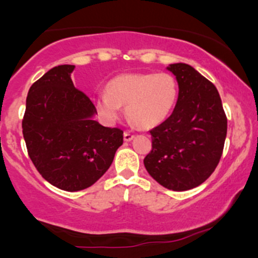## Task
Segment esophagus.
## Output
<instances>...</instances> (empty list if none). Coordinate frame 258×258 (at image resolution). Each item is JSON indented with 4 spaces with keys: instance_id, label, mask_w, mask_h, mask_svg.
<instances>
[{
    "instance_id": "1",
    "label": "esophagus",
    "mask_w": 258,
    "mask_h": 258,
    "mask_svg": "<svg viewBox=\"0 0 258 258\" xmlns=\"http://www.w3.org/2000/svg\"><path fill=\"white\" fill-rule=\"evenodd\" d=\"M134 137H135V135L131 134V132H128V131H126V132H124V134H123L124 141H127V142L131 141V140L134 139Z\"/></svg>"
}]
</instances>
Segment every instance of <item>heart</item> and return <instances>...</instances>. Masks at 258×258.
Returning <instances> with one entry per match:
<instances>
[{
	"mask_svg": "<svg viewBox=\"0 0 258 258\" xmlns=\"http://www.w3.org/2000/svg\"><path fill=\"white\" fill-rule=\"evenodd\" d=\"M178 81L170 72H132L113 77L106 85V93L95 100L98 117L106 123L118 118L119 107L140 128L162 123L178 100Z\"/></svg>",
	"mask_w": 258,
	"mask_h": 258,
	"instance_id": "b5f03b06",
	"label": "heart"
}]
</instances>
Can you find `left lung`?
<instances>
[{"label":"left lung","instance_id":"left-lung-1","mask_svg":"<svg viewBox=\"0 0 258 258\" xmlns=\"http://www.w3.org/2000/svg\"><path fill=\"white\" fill-rule=\"evenodd\" d=\"M168 70L178 81V100L171 116L150 131L152 150L144 163L163 187L187 191L204 183L217 167L227 117L211 81L186 63L170 64Z\"/></svg>","mask_w":258,"mask_h":258}]
</instances>
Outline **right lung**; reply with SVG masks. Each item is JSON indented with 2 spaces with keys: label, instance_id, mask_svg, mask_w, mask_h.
<instances>
[{
  "label": "right lung",
  "instance_id": "right-lung-1",
  "mask_svg": "<svg viewBox=\"0 0 258 258\" xmlns=\"http://www.w3.org/2000/svg\"><path fill=\"white\" fill-rule=\"evenodd\" d=\"M75 66L46 72L28 91L22 134L28 156L46 181L63 191H81L105 175L123 131L92 119L95 105L74 86Z\"/></svg>",
  "mask_w": 258,
  "mask_h": 258
}]
</instances>
